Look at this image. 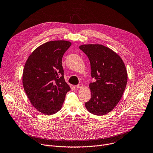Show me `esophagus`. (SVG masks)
Returning a JSON list of instances; mask_svg holds the SVG:
<instances>
[{"label": "esophagus", "instance_id": "obj_1", "mask_svg": "<svg viewBox=\"0 0 153 153\" xmlns=\"http://www.w3.org/2000/svg\"><path fill=\"white\" fill-rule=\"evenodd\" d=\"M83 87V85L82 84H79V85H77V86H76V88L77 89H82V88Z\"/></svg>", "mask_w": 153, "mask_h": 153}]
</instances>
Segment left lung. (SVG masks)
<instances>
[{"mask_svg":"<svg viewBox=\"0 0 153 153\" xmlns=\"http://www.w3.org/2000/svg\"><path fill=\"white\" fill-rule=\"evenodd\" d=\"M79 48L89 58L91 76L96 80L89 84L91 99L85 106L92 114L106 115L117 106L125 90V64L117 53L102 45H82Z\"/></svg>","mask_w":153,"mask_h":153,"instance_id":"1","label":"left lung"}]
</instances>
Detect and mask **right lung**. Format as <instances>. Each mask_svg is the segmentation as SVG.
Masks as SVG:
<instances>
[{
  "label": "right lung",
  "instance_id": "1",
  "mask_svg": "<svg viewBox=\"0 0 153 153\" xmlns=\"http://www.w3.org/2000/svg\"><path fill=\"white\" fill-rule=\"evenodd\" d=\"M71 42H46L31 53L23 68L22 83L30 102L45 115H53L62 106L69 85L64 78L62 58Z\"/></svg>",
  "mask_w": 153,
  "mask_h": 153
}]
</instances>
